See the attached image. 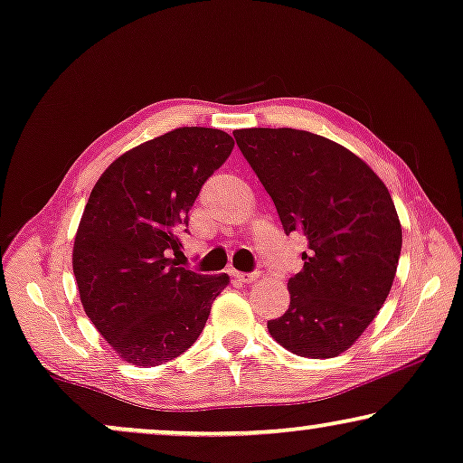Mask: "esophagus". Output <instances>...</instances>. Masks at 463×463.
I'll return each mask as SVG.
<instances>
[{
	"label": "esophagus",
	"mask_w": 463,
	"mask_h": 463,
	"mask_svg": "<svg viewBox=\"0 0 463 463\" xmlns=\"http://www.w3.org/2000/svg\"><path fill=\"white\" fill-rule=\"evenodd\" d=\"M231 275H232L234 281H239V283H253V281H256V279H258L256 272H239V270H231Z\"/></svg>",
	"instance_id": "1"
}]
</instances>
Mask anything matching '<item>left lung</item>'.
Returning a JSON list of instances; mask_svg holds the SVG:
<instances>
[{
  "label": "left lung",
  "mask_w": 463,
  "mask_h": 463,
  "mask_svg": "<svg viewBox=\"0 0 463 463\" xmlns=\"http://www.w3.org/2000/svg\"><path fill=\"white\" fill-rule=\"evenodd\" d=\"M277 207L285 232L308 241L289 279V308L269 331L289 353L331 359L373 321L392 288L402 231L392 197L363 159L291 128L234 132Z\"/></svg>",
  "instance_id": "8db88e82"
}]
</instances>
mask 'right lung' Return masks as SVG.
Here are the masks:
<instances>
[{"label":"right lung","mask_w":463,"mask_h":463,"mask_svg":"<svg viewBox=\"0 0 463 463\" xmlns=\"http://www.w3.org/2000/svg\"><path fill=\"white\" fill-rule=\"evenodd\" d=\"M222 129L178 128L123 153L96 182L73 245L83 310L123 361L155 367L197 340L229 275L182 269L178 231L229 159Z\"/></svg>","instance_id":"obj_1"}]
</instances>
